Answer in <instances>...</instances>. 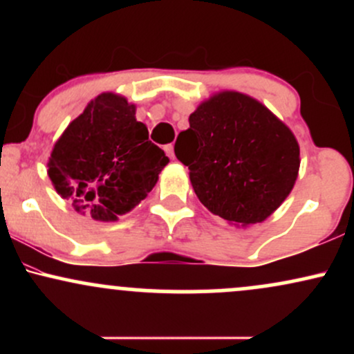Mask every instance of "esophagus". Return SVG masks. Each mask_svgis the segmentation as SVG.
<instances>
[{"instance_id": "34e87169", "label": "esophagus", "mask_w": 354, "mask_h": 354, "mask_svg": "<svg viewBox=\"0 0 354 354\" xmlns=\"http://www.w3.org/2000/svg\"><path fill=\"white\" fill-rule=\"evenodd\" d=\"M165 153L168 154L169 158H174V146L173 145H166L165 146Z\"/></svg>"}]
</instances>
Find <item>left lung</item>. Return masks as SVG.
Here are the masks:
<instances>
[{"mask_svg": "<svg viewBox=\"0 0 354 354\" xmlns=\"http://www.w3.org/2000/svg\"><path fill=\"white\" fill-rule=\"evenodd\" d=\"M181 151L198 200L234 225L270 216L293 189L299 146L293 133L261 103L225 91L200 104L180 133ZM178 143V141H176Z\"/></svg>", "mask_w": 354, "mask_h": 354, "instance_id": "obj_1", "label": "left lung"}]
</instances>
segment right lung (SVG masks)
I'll use <instances>...</instances> for the list:
<instances>
[{"label":"right lung","mask_w":354,"mask_h":354,"mask_svg":"<svg viewBox=\"0 0 354 354\" xmlns=\"http://www.w3.org/2000/svg\"><path fill=\"white\" fill-rule=\"evenodd\" d=\"M135 111L121 96L103 93L53 148L48 174L56 191L98 221H115L143 201L169 161Z\"/></svg>","instance_id":"1"}]
</instances>
